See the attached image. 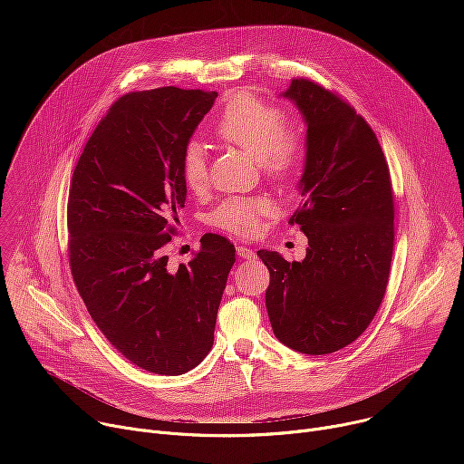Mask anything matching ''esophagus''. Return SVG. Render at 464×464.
I'll list each match as a JSON object with an SVG mask.
<instances>
[{
  "mask_svg": "<svg viewBox=\"0 0 464 464\" xmlns=\"http://www.w3.org/2000/svg\"><path fill=\"white\" fill-rule=\"evenodd\" d=\"M237 253H238V256H240V258H253V256H255V251H253L251 247L244 246V244L237 246Z\"/></svg>",
  "mask_w": 464,
  "mask_h": 464,
  "instance_id": "1",
  "label": "esophagus"
}]
</instances>
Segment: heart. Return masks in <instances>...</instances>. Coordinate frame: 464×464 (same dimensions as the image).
<instances>
[{"label": "heart", "instance_id": "b5f03b06", "mask_svg": "<svg viewBox=\"0 0 464 464\" xmlns=\"http://www.w3.org/2000/svg\"><path fill=\"white\" fill-rule=\"evenodd\" d=\"M215 136L256 158L260 172L276 181L290 179L304 160V131L297 119L281 117L268 101L251 92L231 93L215 122ZM179 174L192 194L209 187L208 152L200 143H188L179 160ZM276 213L268 198L233 196L224 200L211 215L209 224L235 237H253L262 222Z\"/></svg>", "mask_w": 464, "mask_h": 464}]
</instances>
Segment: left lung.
<instances>
[{
	"label": "left lung",
	"instance_id": "left-lung-1",
	"mask_svg": "<svg viewBox=\"0 0 464 464\" xmlns=\"http://www.w3.org/2000/svg\"><path fill=\"white\" fill-rule=\"evenodd\" d=\"M285 97L308 126L304 202L290 218L308 247L303 262L256 255L270 272L274 334L319 356L360 338L382 304L394 246L392 185L376 134L345 99L306 77L292 79Z\"/></svg>",
	"mask_w": 464,
	"mask_h": 464
}]
</instances>
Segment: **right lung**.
Returning a JSON list of instances; mask_svg holds the SVG:
<instances>
[{"label": "right lung", "instance_id": "obj_1", "mask_svg": "<svg viewBox=\"0 0 464 464\" xmlns=\"http://www.w3.org/2000/svg\"><path fill=\"white\" fill-rule=\"evenodd\" d=\"M215 92L165 86L119 97L81 154L68 198L75 286L101 333L134 365L176 376L211 351L235 246L202 237L178 270L167 244L187 187L179 160Z\"/></svg>", "mask_w": 464, "mask_h": 464}]
</instances>
